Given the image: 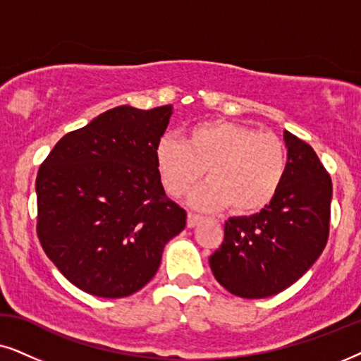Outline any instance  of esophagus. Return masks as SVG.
Returning <instances> with one entry per match:
<instances>
[{"label":"esophagus","instance_id":"1","mask_svg":"<svg viewBox=\"0 0 361 361\" xmlns=\"http://www.w3.org/2000/svg\"><path fill=\"white\" fill-rule=\"evenodd\" d=\"M201 219H203V216L195 214V213H188V221H186V224H188V228H195V226L200 224Z\"/></svg>","mask_w":361,"mask_h":361}]
</instances>
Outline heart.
I'll return each mask as SVG.
<instances>
[{
  "mask_svg": "<svg viewBox=\"0 0 361 361\" xmlns=\"http://www.w3.org/2000/svg\"><path fill=\"white\" fill-rule=\"evenodd\" d=\"M155 165L163 188L173 198L185 195L204 175L190 203L200 209L229 204L236 214L267 208L282 188L289 157L286 143L272 132L213 118L186 130L183 142L161 137L155 147Z\"/></svg>",
  "mask_w": 361,
  "mask_h": 361,
  "instance_id": "1",
  "label": "heart"
}]
</instances>
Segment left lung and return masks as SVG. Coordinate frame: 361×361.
I'll return each instance as SVG.
<instances>
[{"label": "left lung", "mask_w": 361, "mask_h": 361, "mask_svg": "<svg viewBox=\"0 0 361 361\" xmlns=\"http://www.w3.org/2000/svg\"><path fill=\"white\" fill-rule=\"evenodd\" d=\"M289 166L267 208L229 218L209 257L216 281L243 299L276 295L304 276L324 251L330 228L331 180L309 143L284 132Z\"/></svg>", "instance_id": "1"}]
</instances>
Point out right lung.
Instances as JSON below:
<instances>
[{"mask_svg": "<svg viewBox=\"0 0 361 361\" xmlns=\"http://www.w3.org/2000/svg\"><path fill=\"white\" fill-rule=\"evenodd\" d=\"M173 107L120 105L69 132L36 178L37 238L62 276L87 294L118 299L155 276L186 211L165 195L155 147Z\"/></svg>", "mask_w": 361, "mask_h": 361, "instance_id": "add662e5", "label": "right lung"}]
</instances>
